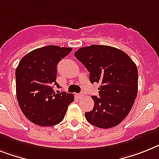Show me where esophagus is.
I'll use <instances>...</instances> for the list:
<instances>
[{
	"label": "esophagus",
	"mask_w": 159,
	"mask_h": 159,
	"mask_svg": "<svg viewBox=\"0 0 159 159\" xmlns=\"http://www.w3.org/2000/svg\"><path fill=\"white\" fill-rule=\"evenodd\" d=\"M83 96H84V94H83V93H79V94H77V97H78L79 98H83Z\"/></svg>",
	"instance_id": "obj_1"
}]
</instances>
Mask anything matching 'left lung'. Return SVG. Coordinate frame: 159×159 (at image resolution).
Here are the masks:
<instances>
[{
	"instance_id": "1",
	"label": "left lung",
	"mask_w": 159,
	"mask_h": 159,
	"mask_svg": "<svg viewBox=\"0 0 159 159\" xmlns=\"http://www.w3.org/2000/svg\"><path fill=\"white\" fill-rule=\"evenodd\" d=\"M75 57L90 73V82L100 84L99 98L92 96L94 107L85 113L86 119L100 128L117 126L129 114L137 95L135 62L119 48L98 44L80 48Z\"/></svg>"
}]
</instances>
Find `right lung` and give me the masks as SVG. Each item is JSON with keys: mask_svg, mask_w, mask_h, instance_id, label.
<instances>
[{"mask_svg": "<svg viewBox=\"0 0 159 159\" xmlns=\"http://www.w3.org/2000/svg\"><path fill=\"white\" fill-rule=\"evenodd\" d=\"M72 48L48 45L34 49L19 61L15 70L18 105L27 119L36 125L50 127L61 123L74 96L56 93L57 66Z\"/></svg>", "mask_w": 159, "mask_h": 159, "instance_id": "1", "label": "right lung"}]
</instances>
